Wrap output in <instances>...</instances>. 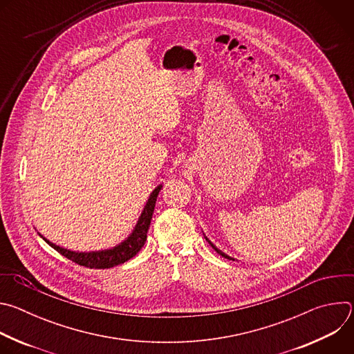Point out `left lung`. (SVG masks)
I'll return each mask as SVG.
<instances>
[{
    "label": "left lung",
    "instance_id": "8db88e82",
    "mask_svg": "<svg viewBox=\"0 0 354 354\" xmlns=\"http://www.w3.org/2000/svg\"><path fill=\"white\" fill-rule=\"evenodd\" d=\"M203 235H205V234H203ZM205 238H206V241H207V242H209V243L212 245V248H213V249H214V250L217 252V254H218V255H221V257H223V258H225V259H230V261H235L234 258H231V257H228L227 254H224V252H223V250H220V249H218V248H217V246H216V245H214V243H213V242H212V241H210V239H209V238H207L206 235H205Z\"/></svg>",
    "mask_w": 354,
    "mask_h": 354
}]
</instances>
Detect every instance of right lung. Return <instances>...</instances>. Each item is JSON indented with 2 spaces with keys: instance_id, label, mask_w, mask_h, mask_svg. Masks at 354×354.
I'll return each mask as SVG.
<instances>
[{
  "instance_id": "1",
  "label": "right lung",
  "mask_w": 354,
  "mask_h": 354,
  "mask_svg": "<svg viewBox=\"0 0 354 354\" xmlns=\"http://www.w3.org/2000/svg\"><path fill=\"white\" fill-rule=\"evenodd\" d=\"M162 185H158L153 192H151L147 203L133 228V231L129 234V236L122 241L120 243L109 248V249H100V250H89V252H80V250H71L67 248H63L60 245L53 243L52 241H48L44 238L40 232H37L50 246L56 249L59 254L66 257L67 259L85 266L91 269H109L113 266H118L120 263L127 262L131 259L134 255H137V252L144 246L145 239H147V231L151 223V218H153L154 207H156V201L158 197V193L161 190Z\"/></svg>"
}]
</instances>
